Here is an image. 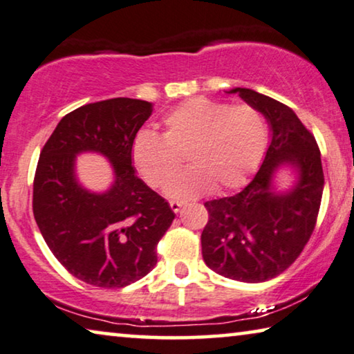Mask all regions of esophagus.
<instances>
[{"label":"esophagus","instance_id":"34e87169","mask_svg":"<svg viewBox=\"0 0 354 354\" xmlns=\"http://www.w3.org/2000/svg\"><path fill=\"white\" fill-rule=\"evenodd\" d=\"M181 207H183V202H179V200H171V202H170V208L175 211V213H178L179 208H181Z\"/></svg>","mask_w":354,"mask_h":354}]
</instances>
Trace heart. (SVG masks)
Wrapping results in <instances>:
<instances>
[{
    "label": "heart",
    "instance_id": "heart-1",
    "mask_svg": "<svg viewBox=\"0 0 354 354\" xmlns=\"http://www.w3.org/2000/svg\"><path fill=\"white\" fill-rule=\"evenodd\" d=\"M162 136L140 130L131 143V160L151 187L160 189L181 167L187 170L168 186L171 197H197L236 189L259 167L268 143L266 115L251 104L191 98L162 120Z\"/></svg>",
    "mask_w": 354,
    "mask_h": 354
}]
</instances>
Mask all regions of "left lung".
<instances>
[{
  "mask_svg": "<svg viewBox=\"0 0 354 354\" xmlns=\"http://www.w3.org/2000/svg\"><path fill=\"white\" fill-rule=\"evenodd\" d=\"M266 115L272 143L259 171L239 194L205 203L203 261L211 270L245 283L278 277L300 256L312 236L324 189V173L315 136L291 108L251 88H234ZM283 162L299 170L291 193L271 192V176Z\"/></svg>",
  "mask_w": 354,
  "mask_h": 354,
  "instance_id": "left-lung-1",
  "label": "left lung"
}]
</instances>
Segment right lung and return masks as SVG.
I'll use <instances>...</instances> for the list:
<instances>
[{"mask_svg": "<svg viewBox=\"0 0 354 354\" xmlns=\"http://www.w3.org/2000/svg\"><path fill=\"white\" fill-rule=\"evenodd\" d=\"M152 113L149 102L109 98L63 118L41 149L33 181V214L44 241L81 281L115 289L138 281L157 263V245L175 213L136 176L131 143ZM95 150L113 163L116 181L92 194L74 176L75 154Z\"/></svg>", "mask_w": 354, "mask_h": 354, "instance_id": "right-lung-1", "label": "right lung"}]
</instances>
